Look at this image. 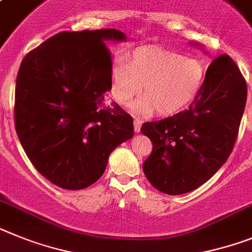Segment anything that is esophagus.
Instances as JSON below:
<instances>
[{"label": "esophagus", "mask_w": 252, "mask_h": 252, "mask_svg": "<svg viewBox=\"0 0 252 252\" xmlns=\"http://www.w3.org/2000/svg\"><path fill=\"white\" fill-rule=\"evenodd\" d=\"M141 125H143V121H141L140 118H136V120H135V121H134V130H135V132H140Z\"/></svg>", "instance_id": "esophagus-1"}]
</instances>
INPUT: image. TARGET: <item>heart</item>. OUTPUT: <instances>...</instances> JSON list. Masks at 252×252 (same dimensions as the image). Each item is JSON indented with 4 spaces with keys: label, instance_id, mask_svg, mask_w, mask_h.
I'll return each mask as SVG.
<instances>
[{
    "label": "heart",
    "instance_id": "obj_1",
    "mask_svg": "<svg viewBox=\"0 0 252 252\" xmlns=\"http://www.w3.org/2000/svg\"><path fill=\"white\" fill-rule=\"evenodd\" d=\"M206 76L201 60L165 49H135L130 62H116L111 68V94L117 104L126 107L143 87L144 96L132 109L148 115L156 109L160 116L182 111L196 99Z\"/></svg>",
    "mask_w": 252,
    "mask_h": 252
}]
</instances>
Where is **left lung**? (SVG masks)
<instances>
[{
    "instance_id": "left-lung-1",
    "label": "left lung",
    "mask_w": 252,
    "mask_h": 252,
    "mask_svg": "<svg viewBox=\"0 0 252 252\" xmlns=\"http://www.w3.org/2000/svg\"><path fill=\"white\" fill-rule=\"evenodd\" d=\"M246 99V81L237 64L228 55L217 57L189 109L141 126L153 144L143 164L148 181L168 195L190 192L205 184L233 149Z\"/></svg>"
}]
</instances>
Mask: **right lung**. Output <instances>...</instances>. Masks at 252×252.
<instances>
[{
    "label": "right lung",
    "mask_w": 252,
    "mask_h": 252,
    "mask_svg": "<svg viewBox=\"0 0 252 252\" xmlns=\"http://www.w3.org/2000/svg\"><path fill=\"white\" fill-rule=\"evenodd\" d=\"M117 29L62 32L25 56L15 89V128L43 177L66 190L89 188L109 154L134 136V121L111 90L107 42H125Z\"/></svg>",
    "instance_id": "right-lung-1"
}]
</instances>
